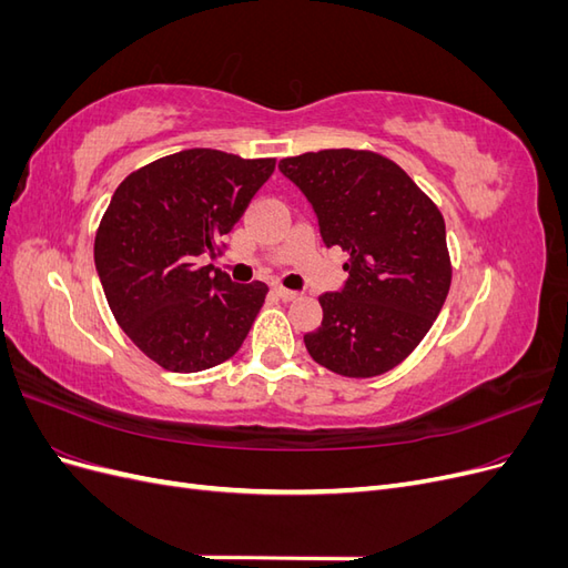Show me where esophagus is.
I'll return each mask as SVG.
<instances>
[{"instance_id":"34e87169","label":"esophagus","mask_w":568,"mask_h":568,"mask_svg":"<svg viewBox=\"0 0 568 568\" xmlns=\"http://www.w3.org/2000/svg\"><path fill=\"white\" fill-rule=\"evenodd\" d=\"M274 294H277L282 301H296V298H301L298 291H291V288H284V286H274Z\"/></svg>"}]
</instances>
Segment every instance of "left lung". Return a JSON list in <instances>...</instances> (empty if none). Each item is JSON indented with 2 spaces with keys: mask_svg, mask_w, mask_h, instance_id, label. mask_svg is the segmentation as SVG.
I'll return each mask as SVG.
<instances>
[{
  "mask_svg": "<svg viewBox=\"0 0 568 568\" xmlns=\"http://www.w3.org/2000/svg\"><path fill=\"white\" fill-rule=\"evenodd\" d=\"M320 222L326 248L348 253V280L320 296L305 348L341 376H379L419 346L450 288L440 211L403 168L372 151L324 149L280 161Z\"/></svg>",
  "mask_w": 568,
  "mask_h": 568,
  "instance_id": "obj_1",
  "label": "left lung"
}]
</instances>
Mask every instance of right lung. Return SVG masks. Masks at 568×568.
Instances as JSON below:
<instances>
[{"label":"right lung","instance_id":"1","mask_svg":"<svg viewBox=\"0 0 568 568\" xmlns=\"http://www.w3.org/2000/svg\"><path fill=\"white\" fill-rule=\"evenodd\" d=\"M272 170L274 159L184 149L113 192L94 239L97 274L120 329L163 369H211L242 348L267 286L196 261L215 255Z\"/></svg>","mask_w":568,"mask_h":568}]
</instances>
